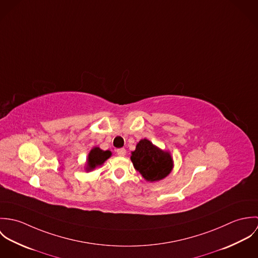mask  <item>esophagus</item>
Returning a JSON list of instances; mask_svg holds the SVG:
<instances>
[{
    "instance_id": "34e87169",
    "label": "esophagus",
    "mask_w": 258,
    "mask_h": 258,
    "mask_svg": "<svg viewBox=\"0 0 258 258\" xmlns=\"http://www.w3.org/2000/svg\"><path fill=\"white\" fill-rule=\"evenodd\" d=\"M116 152H117L118 156H120V157H124V156L126 155V150H125L124 148H121V149H117V150H116Z\"/></svg>"
}]
</instances>
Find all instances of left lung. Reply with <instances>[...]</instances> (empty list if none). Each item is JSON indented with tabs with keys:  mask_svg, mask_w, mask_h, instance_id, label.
I'll use <instances>...</instances> for the list:
<instances>
[{
	"mask_svg": "<svg viewBox=\"0 0 258 258\" xmlns=\"http://www.w3.org/2000/svg\"><path fill=\"white\" fill-rule=\"evenodd\" d=\"M130 159L135 170L151 183L165 179L174 168L171 153L157 147L146 138L137 143Z\"/></svg>",
	"mask_w": 258,
	"mask_h": 258,
	"instance_id": "left-lung-1",
	"label": "left lung"
}]
</instances>
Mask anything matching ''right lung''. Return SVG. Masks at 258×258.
Instances as JSON below:
<instances>
[{
	"instance_id": "right-lung-1",
	"label": "right lung",
	"mask_w": 258,
	"mask_h": 258,
	"mask_svg": "<svg viewBox=\"0 0 258 258\" xmlns=\"http://www.w3.org/2000/svg\"><path fill=\"white\" fill-rule=\"evenodd\" d=\"M112 155L111 151H103L99 147H93L90 152L88 153L87 159H86V166L85 171L90 172L93 171L95 168L102 166L104 162L109 159Z\"/></svg>"
}]
</instances>
